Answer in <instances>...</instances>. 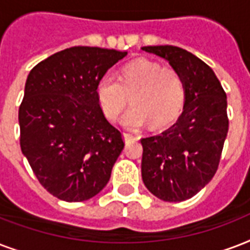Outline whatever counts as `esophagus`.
I'll list each match as a JSON object with an SVG mask.
<instances>
[{
	"mask_svg": "<svg viewBox=\"0 0 250 250\" xmlns=\"http://www.w3.org/2000/svg\"><path fill=\"white\" fill-rule=\"evenodd\" d=\"M124 139H125V142H130V141H134L135 137L130 133H124Z\"/></svg>",
	"mask_w": 250,
	"mask_h": 250,
	"instance_id": "obj_1",
	"label": "esophagus"
}]
</instances>
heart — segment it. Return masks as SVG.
Wrapping results in <instances>:
<instances>
[{"mask_svg": "<svg viewBox=\"0 0 250 250\" xmlns=\"http://www.w3.org/2000/svg\"><path fill=\"white\" fill-rule=\"evenodd\" d=\"M130 96L131 105L120 123L138 129L148 121L152 126L168 125L179 116L185 96L181 75L148 60H138L124 67L117 79L104 74L96 84V99L108 120L117 119Z\"/></svg>", "mask_w": 250, "mask_h": 250, "instance_id": "heart-1", "label": "heart"}]
</instances>
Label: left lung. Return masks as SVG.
<instances>
[{
    "instance_id": "1",
    "label": "left lung",
    "mask_w": 250,
    "mask_h": 250,
    "mask_svg": "<svg viewBox=\"0 0 250 250\" xmlns=\"http://www.w3.org/2000/svg\"><path fill=\"white\" fill-rule=\"evenodd\" d=\"M181 75L183 113L167 130L141 139L142 180L166 202H181L215 175L228 133L227 95L208 65L179 46H142Z\"/></svg>"
}]
</instances>
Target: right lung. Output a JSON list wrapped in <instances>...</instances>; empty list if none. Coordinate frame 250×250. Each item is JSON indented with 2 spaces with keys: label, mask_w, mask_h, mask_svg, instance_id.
<instances>
[{
  "label": "right lung",
  "mask_w": 250,
  "mask_h": 250,
  "mask_svg": "<svg viewBox=\"0 0 250 250\" xmlns=\"http://www.w3.org/2000/svg\"><path fill=\"white\" fill-rule=\"evenodd\" d=\"M127 52L73 46L39 62L19 107L21 148L51 194L82 202L103 190L124 148L104 117L96 84Z\"/></svg>",
  "instance_id": "1"
}]
</instances>
